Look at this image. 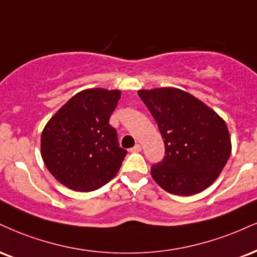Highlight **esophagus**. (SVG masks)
<instances>
[{
    "mask_svg": "<svg viewBox=\"0 0 257 257\" xmlns=\"http://www.w3.org/2000/svg\"><path fill=\"white\" fill-rule=\"evenodd\" d=\"M131 152H133V153H138V152H141V145H139V144L135 145L134 147L131 148Z\"/></svg>",
    "mask_w": 257,
    "mask_h": 257,
    "instance_id": "obj_1",
    "label": "esophagus"
}]
</instances>
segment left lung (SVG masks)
<instances>
[{"mask_svg":"<svg viewBox=\"0 0 257 257\" xmlns=\"http://www.w3.org/2000/svg\"><path fill=\"white\" fill-rule=\"evenodd\" d=\"M139 97L158 124L165 157L151 168L164 190L189 196L208 188L226 165L231 139L225 120L188 92L140 89Z\"/></svg>","mask_w":257,"mask_h":257,"instance_id":"obj_1","label":"left lung"}]
</instances>
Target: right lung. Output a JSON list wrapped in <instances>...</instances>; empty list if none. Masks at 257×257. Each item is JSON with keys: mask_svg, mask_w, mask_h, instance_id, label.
Returning a JSON list of instances; mask_svg holds the SVG:
<instances>
[{"mask_svg": "<svg viewBox=\"0 0 257 257\" xmlns=\"http://www.w3.org/2000/svg\"><path fill=\"white\" fill-rule=\"evenodd\" d=\"M118 89L89 88L67 101L46 123L42 158L60 183L75 191H93L118 172L126 151L119 147L110 116Z\"/></svg>", "mask_w": 257, "mask_h": 257, "instance_id": "right-lung-1", "label": "right lung"}]
</instances>
